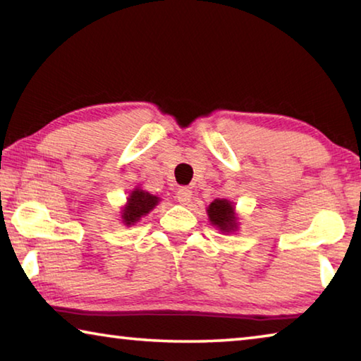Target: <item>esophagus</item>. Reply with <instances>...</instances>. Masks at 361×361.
Here are the masks:
<instances>
[{"label":"esophagus","instance_id":"34e87169","mask_svg":"<svg viewBox=\"0 0 361 361\" xmlns=\"http://www.w3.org/2000/svg\"><path fill=\"white\" fill-rule=\"evenodd\" d=\"M191 199H192V191L189 188H180L178 191H176V200H178L180 204L186 205L191 202Z\"/></svg>","mask_w":361,"mask_h":361}]
</instances>
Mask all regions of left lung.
Instances as JSON below:
<instances>
[{
	"label": "left lung",
	"mask_w": 361,
	"mask_h": 361,
	"mask_svg": "<svg viewBox=\"0 0 361 361\" xmlns=\"http://www.w3.org/2000/svg\"><path fill=\"white\" fill-rule=\"evenodd\" d=\"M207 215L210 223L221 234H234L239 229V218L235 213V205L228 199H215L207 207Z\"/></svg>",
	"instance_id": "obj_1"
}]
</instances>
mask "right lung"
<instances>
[{
  "label": "right lung",
  "mask_w": 361,
  "mask_h": 361,
  "mask_svg": "<svg viewBox=\"0 0 361 361\" xmlns=\"http://www.w3.org/2000/svg\"><path fill=\"white\" fill-rule=\"evenodd\" d=\"M161 202L157 195H152L148 191H145L140 186H135L129 192L127 202L122 205L121 210V221L127 228L135 226L140 219L148 215L154 207Z\"/></svg>",
  "instance_id": "add662e5"
}]
</instances>
